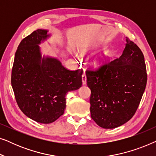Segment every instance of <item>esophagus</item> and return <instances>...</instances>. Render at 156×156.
I'll use <instances>...</instances> for the list:
<instances>
[{
  "mask_svg": "<svg viewBox=\"0 0 156 156\" xmlns=\"http://www.w3.org/2000/svg\"><path fill=\"white\" fill-rule=\"evenodd\" d=\"M82 84L83 85H85L87 84V76H86V74H82Z\"/></svg>",
  "mask_w": 156,
  "mask_h": 156,
  "instance_id": "esophagus-1",
  "label": "esophagus"
}]
</instances>
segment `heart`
<instances>
[{
  "mask_svg": "<svg viewBox=\"0 0 156 156\" xmlns=\"http://www.w3.org/2000/svg\"><path fill=\"white\" fill-rule=\"evenodd\" d=\"M85 52V50H83V52ZM106 57H107V53L106 52H104L102 53H100L99 55H98L97 57L94 59L93 60V64L94 65L99 66V65H101L102 64H104L105 62Z\"/></svg>",
  "mask_w": 156,
  "mask_h": 156,
  "instance_id": "b5f03b06",
  "label": "heart"
}]
</instances>
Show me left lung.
I'll use <instances>...</instances> for the list:
<instances>
[{
	"label": "left lung",
	"mask_w": 156,
	"mask_h": 156,
	"mask_svg": "<svg viewBox=\"0 0 156 156\" xmlns=\"http://www.w3.org/2000/svg\"><path fill=\"white\" fill-rule=\"evenodd\" d=\"M122 55L97 70H87L91 89V117L104 129H114L131 119L137 110L147 83L144 56L126 37Z\"/></svg>",
	"instance_id": "obj_1"
}]
</instances>
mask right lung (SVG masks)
I'll list each match as a JSON object with an SVG mask.
<instances>
[{"instance_id": "1", "label": "right lung", "mask_w": 156, "mask_h": 156, "mask_svg": "<svg viewBox=\"0 0 156 156\" xmlns=\"http://www.w3.org/2000/svg\"><path fill=\"white\" fill-rule=\"evenodd\" d=\"M48 30L38 29L18 47L12 69L11 84L17 104L30 119L50 123L66 108V94L82 87V69L70 71L57 58L42 57L39 44L48 39Z\"/></svg>"}]
</instances>
